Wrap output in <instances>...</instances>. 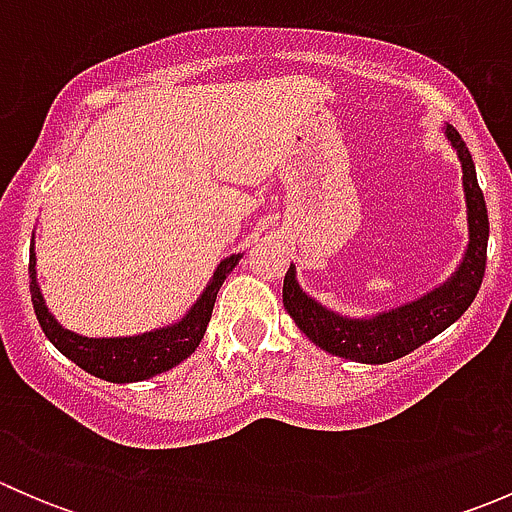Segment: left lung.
<instances>
[{
    "label": "left lung",
    "mask_w": 512,
    "mask_h": 512,
    "mask_svg": "<svg viewBox=\"0 0 512 512\" xmlns=\"http://www.w3.org/2000/svg\"><path fill=\"white\" fill-rule=\"evenodd\" d=\"M443 136L451 143L461 160V183L466 198L468 242L461 262L446 282L428 289L411 302L396 304L391 309L349 317L304 292L297 280V267L289 265L282 287V302L299 332L324 352L359 361V364H386L411 354L421 344L451 327L476 299L485 272V250H488V210L478 188L476 165L466 143L453 126H441Z\"/></svg>",
    "instance_id": "8db88e82"
}]
</instances>
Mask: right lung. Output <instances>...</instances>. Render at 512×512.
I'll list each match as a JSON object with an SVG mask.
<instances>
[{
	"mask_svg": "<svg viewBox=\"0 0 512 512\" xmlns=\"http://www.w3.org/2000/svg\"><path fill=\"white\" fill-rule=\"evenodd\" d=\"M240 257L242 252H237V255L225 257L215 267L208 285L200 292V297L190 304L183 317L175 319L173 324L151 329V332L133 334V337H84V334L61 327L59 319L46 307L39 280H36L34 237L32 245H29V289H32L36 319H39L46 339L66 359H71L96 379L111 381V384H133V381L153 379V376L173 369L198 349L200 339L208 329L218 289L223 287L225 277L235 270Z\"/></svg>",
	"mask_w": 512,
	"mask_h": 512,
	"instance_id": "obj_1",
	"label": "right lung"
}]
</instances>
